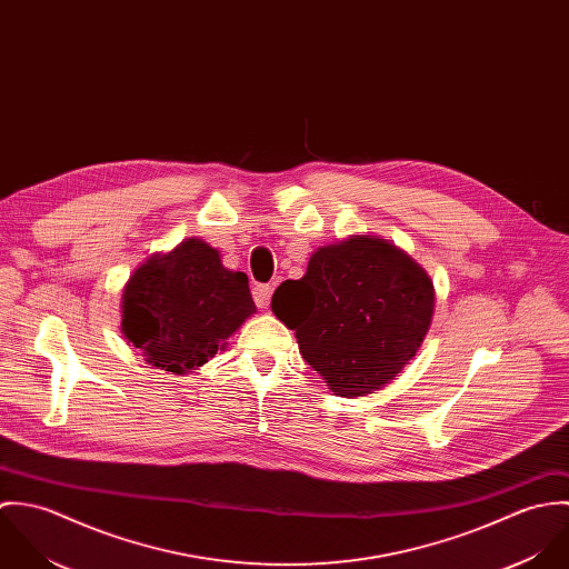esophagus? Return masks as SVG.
<instances>
[{
  "mask_svg": "<svg viewBox=\"0 0 569 569\" xmlns=\"http://www.w3.org/2000/svg\"><path fill=\"white\" fill-rule=\"evenodd\" d=\"M251 296H253L256 307L264 309V307L269 305V298H271V287H269V284H256V287L251 289Z\"/></svg>",
  "mask_w": 569,
  "mask_h": 569,
  "instance_id": "obj_1",
  "label": "esophagus"
}]
</instances>
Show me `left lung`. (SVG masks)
Here are the masks:
<instances>
[{
	"mask_svg": "<svg viewBox=\"0 0 569 569\" xmlns=\"http://www.w3.org/2000/svg\"><path fill=\"white\" fill-rule=\"evenodd\" d=\"M271 311L296 330L305 361L339 397L392 381L416 355L433 316L422 267L381 239L320 247L305 278L284 280Z\"/></svg>",
	"mask_w": 569,
	"mask_h": 569,
	"instance_id": "obj_1",
	"label": "left lung"
}]
</instances>
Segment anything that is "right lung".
<instances>
[{"instance_id":"1","label":"right lung","mask_w":569,"mask_h":569,"mask_svg":"<svg viewBox=\"0 0 569 569\" xmlns=\"http://www.w3.org/2000/svg\"><path fill=\"white\" fill-rule=\"evenodd\" d=\"M256 311L243 271L188 239L140 264L122 293V332L151 366L183 375L203 366Z\"/></svg>"}]
</instances>
